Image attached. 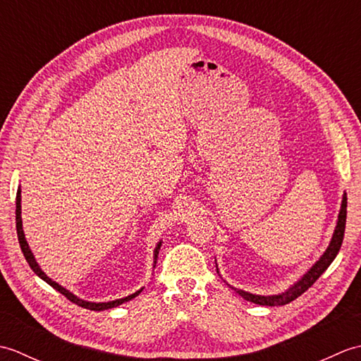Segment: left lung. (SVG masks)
<instances>
[{"mask_svg": "<svg viewBox=\"0 0 361 361\" xmlns=\"http://www.w3.org/2000/svg\"><path fill=\"white\" fill-rule=\"evenodd\" d=\"M348 195L346 192L343 194V200H341V209L338 214V220H336V226H335V231L334 235L331 239V243H329L327 250L324 251V255L319 257V260H317L315 265H313L310 270L305 273L301 279L298 282H295L293 286H291L288 290L283 291V293L279 295H270V296H262V295H255V293H250V291H245L240 288H235L233 286H228L231 287L235 293H239L243 299H247L250 302H255L259 305H286L291 301H295L298 296H301L305 290H309L313 283L317 282V279L319 278L321 274H323L327 267L334 262V259L338 255V251L341 248V243H343V237H344V228H346V214H348ZM219 271V268H217Z\"/></svg>", "mask_w": 361, "mask_h": 361, "instance_id": "left-lung-1", "label": "left lung"}]
</instances>
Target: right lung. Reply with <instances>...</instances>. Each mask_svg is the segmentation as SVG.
<instances>
[{"instance_id": "1", "label": "right lung", "mask_w": 361, "mask_h": 361, "mask_svg": "<svg viewBox=\"0 0 361 361\" xmlns=\"http://www.w3.org/2000/svg\"><path fill=\"white\" fill-rule=\"evenodd\" d=\"M15 220H17V234H18L20 247H21L23 255H25V257H26V260H27L29 267L32 268V271L38 276V278H42L44 282H48L52 288H56L57 291H60V293H62L65 298L70 299L71 302L80 305V307H83V309L101 312V310H109V309H113V307H118V305L130 301V299H133L135 296H137V295H140L141 291H142V288H141V290L135 291L133 295H128V296L121 298V299H114V301H109V302H91V301H85V299L78 298L75 295H73L70 290H66L65 287L59 286V283H57L56 281H52V279L49 278V276L42 270L40 265L37 264V260H35V257H34V255H32V251H30L29 245H27V240H26V237H25V231H23V220H21V189H20V188H18V190H17V209H15ZM159 248H161V240L157 243L155 251H153V267H155V264H157Z\"/></svg>"}]
</instances>
